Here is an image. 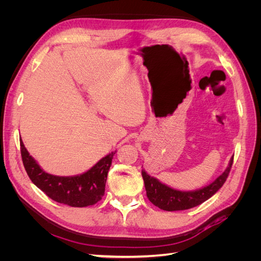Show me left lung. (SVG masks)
Listing matches in <instances>:
<instances>
[{
	"instance_id": "1",
	"label": "left lung",
	"mask_w": 261,
	"mask_h": 261,
	"mask_svg": "<svg viewBox=\"0 0 261 261\" xmlns=\"http://www.w3.org/2000/svg\"><path fill=\"white\" fill-rule=\"evenodd\" d=\"M232 164L233 156L231 158L226 170L215 181H212L211 184L206 187L191 192L177 191V189L162 184L159 179L147 174L145 170L141 171V175H143L144 178L148 199L154 206L165 211L186 210L199 206L200 203L208 200L211 196L215 195L225 183L228 173L231 171Z\"/></svg>"
}]
</instances>
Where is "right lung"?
Instances as JSON below:
<instances>
[{"label":"right lung","mask_w":261,"mask_h":261,"mask_svg":"<svg viewBox=\"0 0 261 261\" xmlns=\"http://www.w3.org/2000/svg\"><path fill=\"white\" fill-rule=\"evenodd\" d=\"M116 151L102 158L87 172L75 176H57L44 172L20 140L23 167L31 181L54 201L70 207L92 206L105 195L108 172Z\"/></svg>","instance_id":"obj_1"}]
</instances>
